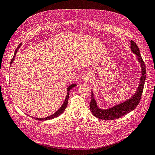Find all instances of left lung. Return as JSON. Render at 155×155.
<instances>
[{
    "label": "left lung",
    "instance_id": "obj_1",
    "mask_svg": "<svg viewBox=\"0 0 155 155\" xmlns=\"http://www.w3.org/2000/svg\"><path fill=\"white\" fill-rule=\"evenodd\" d=\"M131 49L132 51L137 55V59L141 64L142 69V76L141 77V81H140V84L139 85L137 90V92L135 95L133 96L132 98L129 99L127 101L121 103L120 104H118V105L115 106L107 110L100 109L97 106L96 102L94 98V95H93V93L92 92L91 101L90 102V109H91V111H92L93 115L96 117L105 120H116V119L124 116L125 114L134 110L137 106L140 100H141L146 78L145 64L142 59L141 53H140L139 51V49L137 44L134 41L131 40Z\"/></svg>",
    "mask_w": 155,
    "mask_h": 155
}]
</instances>
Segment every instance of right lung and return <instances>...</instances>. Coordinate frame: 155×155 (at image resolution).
<instances>
[{
  "mask_svg": "<svg viewBox=\"0 0 155 155\" xmlns=\"http://www.w3.org/2000/svg\"><path fill=\"white\" fill-rule=\"evenodd\" d=\"M20 45H21V44H20V45H18V48H20ZM18 48L15 50V52H14V56H13V57H12V60H11V62H10V64H12V63L13 62V61H14V57H15V55H16V52H17ZM77 86V85L75 84H73L70 85V86H69V87H68V88H67L68 92H67V96H66V98H65V100H64V102H63V105L61 106V107H60V108H59L58 110H57V111H56L55 113H54L53 115H51V116H48V117H45V118H36V117H33V118L35 119V120H39V121H45V120H51V119H53V118H55V117H58V116H59V115H61V114H62V113L63 112L64 110H65V108H66L67 106L68 100H69V91H71V89H72L73 87H74V86Z\"/></svg>",
  "mask_w": 155,
  "mask_h": 155,
  "instance_id": "obj_1",
  "label": "right lung"
}]
</instances>
